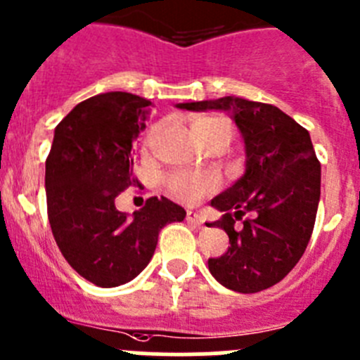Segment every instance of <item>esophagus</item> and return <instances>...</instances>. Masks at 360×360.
<instances>
[{"label": "esophagus", "instance_id": "1", "mask_svg": "<svg viewBox=\"0 0 360 360\" xmlns=\"http://www.w3.org/2000/svg\"><path fill=\"white\" fill-rule=\"evenodd\" d=\"M186 220L193 226H202L204 224V219L197 212H188L186 213Z\"/></svg>", "mask_w": 360, "mask_h": 360}]
</instances>
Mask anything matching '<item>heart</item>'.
<instances>
[{"label": "heart", "mask_w": 360, "mask_h": 360, "mask_svg": "<svg viewBox=\"0 0 360 360\" xmlns=\"http://www.w3.org/2000/svg\"><path fill=\"white\" fill-rule=\"evenodd\" d=\"M192 132L197 140L204 145H210L219 140H229L233 136V125L224 116H200L192 122ZM161 134V125H154L145 136V147L152 148L156 145ZM168 192L172 193L181 202L193 204L202 199L206 193L213 190V181L210 177L195 176L188 172H174L167 179Z\"/></svg>", "instance_id": "heart-1"}]
</instances>
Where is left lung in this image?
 Returning <instances> with one entry per match:
<instances>
[{"mask_svg": "<svg viewBox=\"0 0 360 360\" xmlns=\"http://www.w3.org/2000/svg\"><path fill=\"white\" fill-rule=\"evenodd\" d=\"M177 108L231 111L244 136L245 174L212 200L224 212L215 224L228 233L231 245L222 257L210 258V273L235 292L273 287L303 257L316 222L321 163L309 131L276 105L235 96ZM236 219L243 220L242 229L236 228Z\"/></svg>", "mask_w": 360, "mask_h": 360, "instance_id": "8db88e82", "label": "left lung"}]
</instances>
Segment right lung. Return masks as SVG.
Wrapping results in <instances>:
<instances>
[{"label":"right lung","mask_w":360,"mask_h":360,"mask_svg":"<svg viewBox=\"0 0 360 360\" xmlns=\"http://www.w3.org/2000/svg\"><path fill=\"white\" fill-rule=\"evenodd\" d=\"M150 102L112 91L84 100L55 127L46 158V206L51 233L77 273L98 287H118L147 267L160 231L186 212L167 197H150L129 219L115 199L132 176L134 140Z\"/></svg>","instance_id":"obj_1"}]
</instances>
